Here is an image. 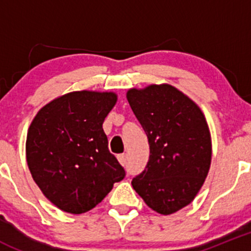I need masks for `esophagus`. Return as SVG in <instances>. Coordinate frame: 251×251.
I'll use <instances>...</instances> for the list:
<instances>
[{"instance_id":"obj_1","label":"esophagus","mask_w":251,"mask_h":251,"mask_svg":"<svg viewBox=\"0 0 251 251\" xmlns=\"http://www.w3.org/2000/svg\"><path fill=\"white\" fill-rule=\"evenodd\" d=\"M118 160L123 166L126 165V154H120V155H118Z\"/></svg>"}]
</instances>
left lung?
Masks as SVG:
<instances>
[{"instance_id": "1", "label": "left lung", "mask_w": 251, "mask_h": 251, "mask_svg": "<svg viewBox=\"0 0 251 251\" xmlns=\"http://www.w3.org/2000/svg\"><path fill=\"white\" fill-rule=\"evenodd\" d=\"M130 107L149 142L146 169L132 187L151 210L178 211L193 201L211 164V136L203 111L169 83L131 88Z\"/></svg>"}]
</instances>
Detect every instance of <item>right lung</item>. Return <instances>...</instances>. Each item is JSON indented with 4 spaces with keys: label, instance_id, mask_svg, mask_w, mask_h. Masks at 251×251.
<instances>
[{
    "label": "right lung",
    "instance_id": "1",
    "mask_svg": "<svg viewBox=\"0 0 251 251\" xmlns=\"http://www.w3.org/2000/svg\"><path fill=\"white\" fill-rule=\"evenodd\" d=\"M116 100L114 92L74 91L47 103L30 124L27 166L44 196L62 211L93 209L125 177L102 126Z\"/></svg>",
    "mask_w": 251,
    "mask_h": 251
}]
</instances>
